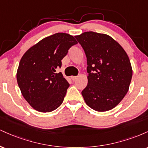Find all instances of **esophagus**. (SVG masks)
Returning <instances> with one entry per match:
<instances>
[{
  "label": "esophagus",
  "instance_id": "obj_1",
  "mask_svg": "<svg viewBox=\"0 0 148 148\" xmlns=\"http://www.w3.org/2000/svg\"><path fill=\"white\" fill-rule=\"evenodd\" d=\"M77 78H78V76H71V79H72V81H75V80H76Z\"/></svg>",
  "mask_w": 148,
  "mask_h": 148
}]
</instances>
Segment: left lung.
I'll return each mask as SVG.
<instances>
[{
  "instance_id": "obj_1",
  "label": "left lung",
  "mask_w": 148,
  "mask_h": 148,
  "mask_svg": "<svg viewBox=\"0 0 148 148\" xmlns=\"http://www.w3.org/2000/svg\"><path fill=\"white\" fill-rule=\"evenodd\" d=\"M87 58L88 85L81 92L93 110L115 108L129 90L132 67L127 53L109 35L92 31L75 36Z\"/></svg>"
}]
</instances>
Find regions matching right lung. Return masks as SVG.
<instances>
[{"mask_svg": "<svg viewBox=\"0 0 148 148\" xmlns=\"http://www.w3.org/2000/svg\"><path fill=\"white\" fill-rule=\"evenodd\" d=\"M77 42L72 35L58 33L42 39L27 51L18 64L16 80L22 95L37 111H54L64 100L69 84L61 72V60Z\"/></svg>", "mask_w": 148, "mask_h": 148, "instance_id": "right-lung-1", "label": "right lung"}]
</instances>
